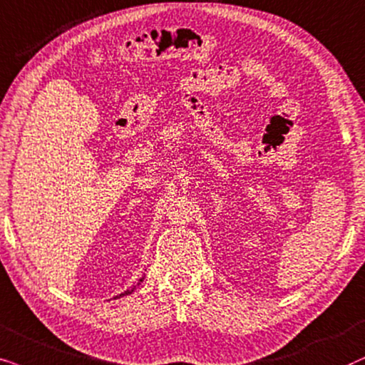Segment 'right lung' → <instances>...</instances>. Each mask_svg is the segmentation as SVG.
Masks as SVG:
<instances>
[{
  "label": "right lung",
  "instance_id": "add662e5",
  "mask_svg": "<svg viewBox=\"0 0 365 365\" xmlns=\"http://www.w3.org/2000/svg\"><path fill=\"white\" fill-rule=\"evenodd\" d=\"M145 280V275L142 277V279H140L138 282H137V284H135V285H132V287H130V289H126L125 290V292L123 294H120V295H115V297L113 299H120V297H126V295H130V294H132V292H135V289H137L138 287V285L140 284H142V282Z\"/></svg>",
  "mask_w": 365,
  "mask_h": 365
}]
</instances>
